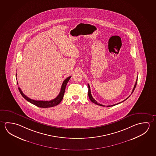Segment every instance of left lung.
Instances as JSON below:
<instances>
[{"mask_svg": "<svg viewBox=\"0 0 156 156\" xmlns=\"http://www.w3.org/2000/svg\"><path fill=\"white\" fill-rule=\"evenodd\" d=\"M137 79H138V76H137ZM137 82H138V79H136V82H135V84L134 85V88H133V90H132V92L131 93V94L133 93V91H134V90H135V87H136V84H137ZM88 87H89V92H88V95H89V97L90 100H91V101L92 102L94 103V104H96V105H100V106H103V107H105V105H101L100 103H98L97 102V101H96V100H94V98L92 97V95H91V91H90V87L89 85L88 84ZM130 95H129L128 97L126 99V100H124V101H123L122 102H121L120 103H118L117 104H115V105H108L107 107H112V106H114L115 105H119V104H120L121 103L123 102H124L125 101L128 99L129 97H130Z\"/></svg>", "mask_w": 156, "mask_h": 156, "instance_id": "left-lung-1", "label": "left lung"}]
</instances>
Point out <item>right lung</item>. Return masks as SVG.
<instances>
[{
  "label": "right lung",
  "mask_w": 156,
  "mask_h": 156,
  "mask_svg": "<svg viewBox=\"0 0 156 156\" xmlns=\"http://www.w3.org/2000/svg\"><path fill=\"white\" fill-rule=\"evenodd\" d=\"M16 76H17V74L16 75ZM71 76L67 77L66 79L64 80L62 84V85L61 90H60V92L58 94V96L54 98L53 100L51 101H36V100H31L30 98H29V97H27L25 94H23L22 91L21 90V89L20 87H18V90L20 91V92L21 93V95L23 96L27 101H28L29 102L31 103L33 105H35L37 107L40 108H49L54 107L55 105H59L60 103L61 102L63 97H64V93H65V88L66 87L67 84L69 82V79L71 78ZM17 79V78H16ZM17 84H18V82L17 83Z\"/></svg>",
  "instance_id": "obj_1"
}]
</instances>
